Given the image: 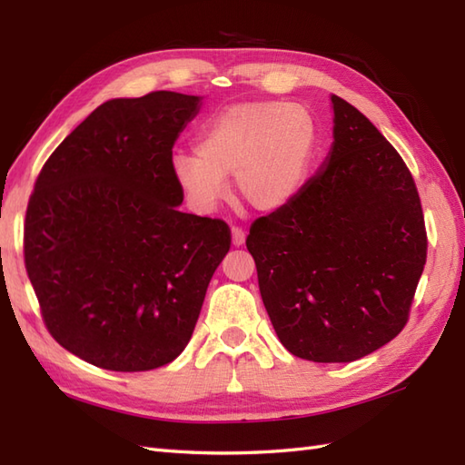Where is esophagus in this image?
Masks as SVG:
<instances>
[{"instance_id": "obj_1", "label": "esophagus", "mask_w": 465, "mask_h": 465, "mask_svg": "<svg viewBox=\"0 0 465 465\" xmlns=\"http://www.w3.org/2000/svg\"><path fill=\"white\" fill-rule=\"evenodd\" d=\"M243 242H245V232L242 230V227H232V243L235 245V248L243 245Z\"/></svg>"}]
</instances>
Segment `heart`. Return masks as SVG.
Segmentation results:
<instances>
[{"instance_id":"b5f03b06","label":"heart","mask_w":465,"mask_h":465,"mask_svg":"<svg viewBox=\"0 0 465 465\" xmlns=\"http://www.w3.org/2000/svg\"><path fill=\"white\" fill-rule=\"evenodd\" d=\"M315 125L298 104L252 100L222 107L195 137V152L172 157V177L197 212H212L233 190L258 212L288 205L303 183Z\"/></svg>"}]
</instances>
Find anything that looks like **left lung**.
I'll use <instances>...</instances> for the list:
<instances>
[{
	"label": "left lung",
	"mask_w": 465,
	"mask_h": 465,
	"mask_svg": "<svg viewBox=\"0 0 465 465\" xmlns=\"http://www.w3.org/2000/svg\"><path fill=\"white\" fill-rule=\"evenodd\" d=\"M330 100L328 157L288 205L252 223L245 245L283 348L343 363L403 330L428 238L400 153L351 104Z\"/></svg>",
	"instance_id": "obj_1"
}]
</instances>
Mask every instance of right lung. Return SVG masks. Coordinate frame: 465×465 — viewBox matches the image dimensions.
<instances>
[{
  "mask_svg": "<svg viewBox=\"0 0 465 465\" xmlns=\"http://www.w3.org/2000/svg\"><path fill=\"white\" fill-rule=\"evenodd\" d=\"M202 97L102 104L57 145L29 197L24 253L54 340L112 371L180 355L230 252L222 220L183 213L172 147Z\"/></svg>",
  "mask_w": 465,
  "mask_h": 465,
  "instance_id": "add662e5",
  "label": "right lung"
}]
</instances>
